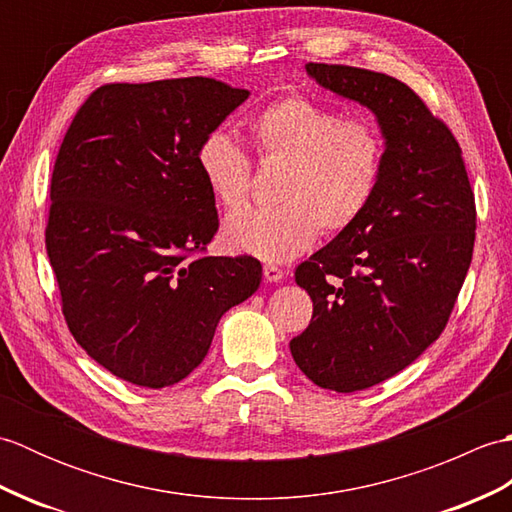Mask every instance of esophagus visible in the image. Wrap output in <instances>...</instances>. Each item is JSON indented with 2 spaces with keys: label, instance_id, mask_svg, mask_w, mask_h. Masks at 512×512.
Returning <instances> with one entry per match:
<instances>
[{
  "label": "esophagus",
  "instance_id": "obj_1",
  "mask_svg": "<svg viewBox=\"0 0 512 512\" xmlns=\"http://www.w3.org/2000/svg\"><path fill=\"white\" fill-rule=\"evenodd\" d=\"M284 270H281L279 266H275V264H266L264 266V277H266V281H275V284H277V281H281V279H284Z\"/></svg>",
  "mask_w": 512,
  "mask_h": 512
}]
</instances>
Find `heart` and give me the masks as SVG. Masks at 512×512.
I'll return each mask as SVG.
<instances>
[{"instance_id":"1","label":"heart","mask_w":512,"mask_h":512,"mask_svg":"<svg viewBox=\"0 0 512 512\" xmlns=\"http://www.w3.org/2000/svg\"><path fill=\"white\" fill-rule=\"evenodd\" d=\"M262 160H284L273 209L237 211L253 187V160L226 132L213 129L198 147L206 187L224 209L226 244L268 262H288L319 237L339 233L372 202L383 171V138L361 118H341L306 94L262 107L248 123Z\"/></svg>"}]
</instances>
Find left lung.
Returning <instances> with one entry per match:
<instances>
[{"mask_svg": "<svg viewBox=\"0 0 512 512\" xmlns=\"http://www.w3.org/2000/svg\"><path fill=\"white\" fill-rule=\"evenodd\" d=\"M306 70L374 112L385 138L372 202L295 273L314 308L292 358L314 385L350 394L396 376L442 334L471 266L475 195L458 140L409 85L352 65Z\"/></svg>", "mask_w": 512, "mask_h": 512, "instance_id": "8db88e82", "label": "left lung"}]
</instances>
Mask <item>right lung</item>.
Segmentation results:
<instances>
[{
	"mask_svg": "<svg viewBox=\"0 0 512 512\" xmlns=\"http://www.w3.org/2000/svg\"><path fill=\"white\" fill-rule=\"evenodd\" d=\"M248 94L206 76L110 83L65 132L46 250L76 343L127 383L187 378L262 281L255 257L204 255L220 220L195 158Z\"/></svg>",
	"mask_w": 512,
	"mask_h": 512,
	"instance_id": "obj_1",
	"label": "right lung"
}]
</instances>
